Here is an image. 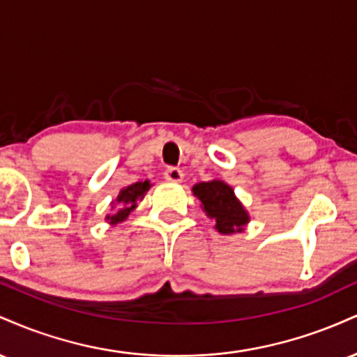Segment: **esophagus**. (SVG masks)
<instances>
[{
	"instance_id": "34e87169",
	"label": "esophagus",
	"mask_w": 357,
	"mask_h": 357,
	"mask_svg": "<svg viewBox=\"0 0 357 357\" xmlns=\"http://www.w3.org/2000/svg\"><path fill=\"white\" fill-rule=\"evenodd\" d=\"M184 178L183 171L178 169V167H167L165 171V179L166 181H171V183H181Z\"/></svg>"
}]
</instances>
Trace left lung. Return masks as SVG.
I'll return each instance as SVG.
<instances>
[{"label":"left lung","instance_id":"left-lung-1","mask_svg":"<svg viewBox=\"0 0 357 357\" xmlns=\"http://www.w3.org/2000/svg\"><path fill=\"white\" fill-rule=\"evenodd\" d=\"M192 195L202 202V210L215 221V230L223 235L241 233L250 223L247 208L236 198L235 191L221 179H211L192 186Z\"/></svg>","mask_w":357,"mask_h":357}]
</instances>
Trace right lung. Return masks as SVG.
<instances>
[{
  "instance_id": "add662e5",
  "label": "right lung",
  "mask_w": 357,
  "mask_h": 357,
  "mask_svg": "<svg viewBox=\"0 0 357 357\" xmlns=\"http://www.w3.org/2000/svg\"><path fill=\"white\" fill-rule=\"evenodd\" d=\"M153 186L149 181H137L134 184H130V186L127 188H122L121 191H119L116 202H112V210H114V215H107L105 216V221H107L109 225H117L121 223V221H126L127 216L130 215V211H134L137 208V202H141V199H144L146 192L149 191V188Z\"/></svg>"
}]
</instances>
